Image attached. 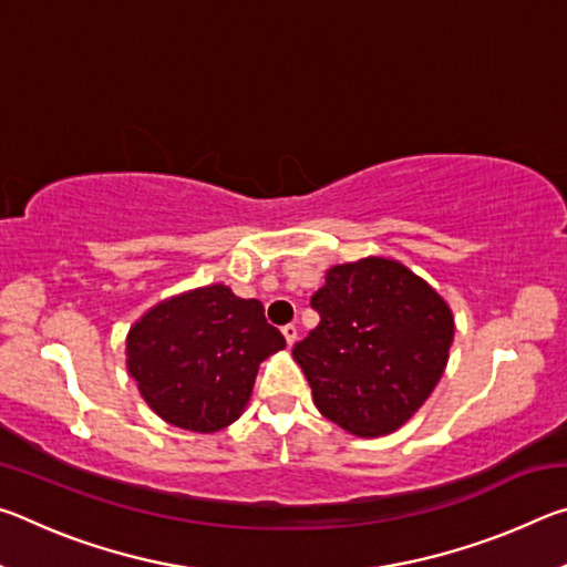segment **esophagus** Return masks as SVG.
Instances as JSON below:
<instances>
[{"label":"esophagus","mask_w":567,"mask_h":567,"mask_svg":"<svg viewBox=\"0 0 567 567\" xmlns=\"http://www.w3.org/2000/svg\"><path fill=\"white\" fill-rule=\"evenodd\" d=\"M282 334H285V340H287V344H295V340H297V324H285L282 328Z\"/></svg>","instance_id":"1"}]
</instances>
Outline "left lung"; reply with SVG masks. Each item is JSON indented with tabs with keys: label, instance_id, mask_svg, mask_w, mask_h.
Listing matches in <instances>:
<instances>
[{
	"label": "left lung",
	"instance_id": "obj_1",
	"mask_svg": "<svg viewBox=\"0 0 567 567\" xmlns=\"http://www.w3.org/2000/svg\"><path fill=\"white\" fill-rule=\"evenodd\" d=\"M310 305L320 324L292 348L315 405L358 437L415 415L443 378L453 312L433 287L385 257L334 265Z\"/></svg>",
	"mask_w": 567,
	"mask_h": 567
}]
</instances>
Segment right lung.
<instances>
[{"label":"right lung","instance_id":"add662e5","mask_svg":"<svg viewBox=\"0 0 567 567\" xmlns=\"http://www.w3.org/2000/svg\"><path fill=\"white\" fill-rule=\"evenodd\" d=\"M282 348L260 300L209 285L152 307L134 324L127 368L162 420L217 433L245 410L260 362Z\"/></svg>","mask_w":567,"mask_h":567}]
</instances>
